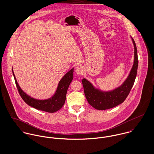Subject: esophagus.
Here are the masks:
<instances>
[{
    "label": "esophagus",
    "mask_w": 154,
    "mask_h": 154,
    "mask_svg": "<svg viewBox=\"0 0 154 154\" xmlns=\"http://www.w3.org/2000/svg\"><path fill=\"white\" fill-rule=\"evenodd\" d=\"M75 71L79 75H83V74L84 72V69L82 66H77L75 67Z\"/></svg>",
    "instance_id": "obj_1"
}]
</instances>
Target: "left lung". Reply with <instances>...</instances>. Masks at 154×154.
I'll return each mask as SVG.
<instances>
[{
  "instance_id": "8db88e82",
  "label": "left lung",
  "mask_w": 154,
  "mask_h": 154,
  "mask_svg": "<svg viewBox=\"0 0 154 154\" xmlns=\"http://www.w3.org/2000/svg\"><path fill=\"white\" fill-rule=\"evenodd\" d=\"M131 39L134 46V64L128 77L121 85L112 90L103 91L96 88L87 79H83L82 80L87 100L97 110H104L111 109L122 103L134 85L137 77L138 59L135 42L132 37Z\"/></svg>"
}]
</instances>
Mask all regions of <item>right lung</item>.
<instances>
[{
	"label": "right lung",
	"mask_w": 154,
	"mask_h": 154,
	"mask_svg": "<svg viewBox=\"0 0 154 154\" xmlns=\"http://www.w3.org/2000/svg\"><path fill=\"white\" fill-rule=\"evenodd\" d=\"M74 68L71 69L61 79L57 86V88L51 97L44 100L36 99L25 93L17 83L15 75L12 71L19 94L22 99L29 106L36 109L54 113L60 110L64 104L66 99V94L69 85L73 79Z\"/></svg>",
	"instance_id": "add662e5"
}]
</instances>
